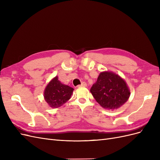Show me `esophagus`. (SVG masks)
<instances>
[{"mask_svg": "<svg viewBox=\"0 0 160 160\" xmlns=\"http://www.w3.org/2000/svg\"><path fill=\"white\" fill-rule=\"evenodd\" d=\"M78 87H87V83H85V82H83L81 85H78Z\"/></svg>", "mask_w": 160, "mask_h": 160, "instance_id": "1", "label": "esophagus"}]
</instances>
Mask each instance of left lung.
<instances>
[{"instance_id": "left-lung-1", "label": "left lung", "mask_w": 160, "mask_h": 160, "mask_svg": "<svg viewBox=\"0 0 160 160\" xmlns=\"http://www.w3.org/2000/svg\"><path fill=\"white\" fill-rule=\"evenodd\" d=\"M90 91L101 107L109 110L119 108L130 96L126 82L111 71L101 72Z\"/></svg>"}]
</instances>
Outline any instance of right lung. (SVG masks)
I'll list each match as a JSON object with an SVG mask.
<instances>
[{"label": "right lung", "mask_w": 160, "mask_h": 160, "mask_svg": "<svg viewBox=\"0 0 160 160\" xmlns=\"http://www.w3.org/2000/svg\"><path fill=\"white\" fill-rule=\"evenodd\" d=\"M73 88L62 84L58 79V77H54L48 85L44 91V98L46 102L52 108H57L65 103L72 95Z\"/></svg>", "instance_id": "add662e5"}]
</instances>
